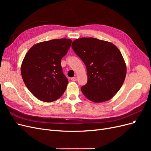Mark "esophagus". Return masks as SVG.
Returning a JSON list of instances; mask_svg holds the SVG:
<instances>
[{
  "label": "esophagus",
  "mask_w": 151,
  "mask_h": 151,
  "mask_svg": "<svg viewBox=\"0 0 151 151\" xmlns=\"http://www.w3.org/2000/svg\"><path fill=\"white\" fill-rule=\"evenodd\" d=\"M71 80H72V81H77V77H72V78H71Z\"/></svg>",
  "instance_id": "34e87169"
}]
</instances>
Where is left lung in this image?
I'll use <instances>...</instances> for the list:
<instances>
[{"label": "left lung", "mask_w": 151, "mask_h": 151, "mask_svg": "<svg viewBox=\"0 0 151 151\" xmlns=\"http://www.w3.org/2000/svg\"><path fill=\"white\" fill-rule=\"evenodd\" d=\"M72 48L87 68L88 83L81 88L85 96L95 103L112 98L121 88L127 73L120 50L113 43L94 38L77 39Z\"/></svg>", "instance_id": "8db88e82"}]
</instances>
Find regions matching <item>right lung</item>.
Listing matches in <instances>:
<instances>
[{
  "mask_svg": "<svg viewBox=\"0 0 151 151\" xmlns=\"http://www.w3.org/2000/svg\"><path fill=\"white\" fill-rule=\"evenodd\" d=\"M72 40L62 38L41 42L32 47L21 65L26 86L36 98L52 102L64 93L68 83L61 60L67 53Z\"/></svg>",
  "mask_w": 151,
  "mask_h": 151,
  "instance_id": "1",
  "label": "right lung"
}]
</instances>
